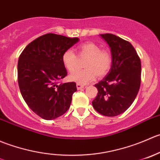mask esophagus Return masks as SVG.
I'll return each mask as SVG.
<instances>
[{
    "label": "esophagus",
    "mask_w": 160,
    "mask_h": 160,
    "mask_svg": "<svg viewBox=\"0 0 160 160\" xmlns=\"http://www.w3.org/2000/svg\"><path fill=\"white\" fill-rule=\"evenodd\" d=\"M76 86H77V88H78V90H80V89H82V88H84V85H81V84H77Z\"/></svg>",
    "instance_id": "34e87169"
}]
</instances>
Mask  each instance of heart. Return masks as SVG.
I'll return each instance as SVG.
<instances>
[{
    "label": "heart",
    "instance_id": "b5f03b06",
    "mask_svg": "<svg viewBox=\"0 0 160 160\" xmlns=\"http://www.w3.org/2000/svg\"><path fill=\"white\" fill-rule=\"evenodd\" d=\"M78 52L82 56L88 57L85 63V69L75 71L71 74L70 81L85 85L96 79V75L102 77L109 72L111 64L110 56L96 43L89 42L82 44L78 47ZM62 62L68 72H73L76 68L77 56L72 49L64 52Z\"/></svg>",
    "mask_w": 160,
    "mask_h": 160
}]
</instances>
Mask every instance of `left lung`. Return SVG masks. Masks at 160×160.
I'll return each instance as SVG.
<instances>
[{
  "mask_svg": "<svg viewBox=\"0 0 160 160\" xmlns=\"http://www.w3.org/2000/svg\"><path fill=\"white\" fill-rule=\"evenodd\" d=\"M99 36L110 47L112 64L108 74L95 85L98 95L92 104L100 114L115 117L126 111L137 96L141 85V61L129 42L110 33Z\"/></svg>",
  "mask_w": 160,
  "mask_h": 160,
  "instance_id": "1",
  "label": "left lung"
}]
</instances>
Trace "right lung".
<instances>
[{
	"label": "right lung",
	"mask_w": 160,
	"mask_h": 160,
	"mask_svg": "<svg viewBox=\"0 0 160 160\" xmlns=\"http://www.w3.org/2000/svg\"><path fill=\"white\" fill-rule=\"evenodd\" d=\"M79 41L48 33L33 40L18 58V82L25 102L35 113L45 120H53L67 112L75 82L58 85L67 75L62 55Z\"/></svg>",
	"instance_id": "obj_1"
}]
</instances>
